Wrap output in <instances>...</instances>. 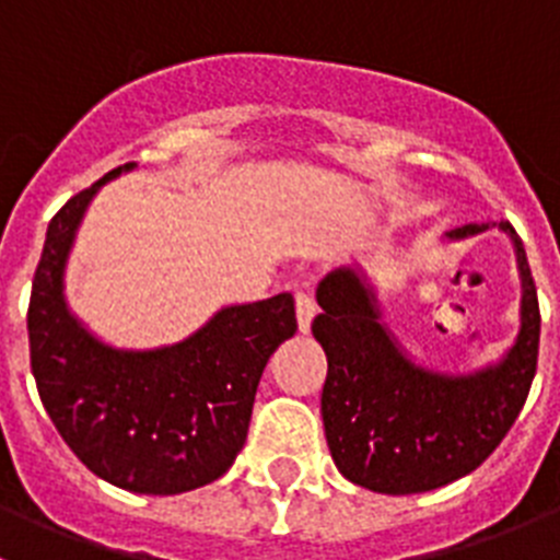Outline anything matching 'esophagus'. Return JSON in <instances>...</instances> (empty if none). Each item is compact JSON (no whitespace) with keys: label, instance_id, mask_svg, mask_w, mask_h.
<instances>
[{"label":"esophagus","instance_id":"1","mask_svg":"<svg viewBox=\"0 0 560 560\" xmlns=\"http://www.w3.org/2000/svg\"><path fill=\"white\" fill-rule=\"evenodd\" d=\"M294 303H296V325H300V334H308L311 323H314V316H316L314 296H311L308 291H296Z\"/></svg>","mask_w":560,"mask_h":560}]
</instances>
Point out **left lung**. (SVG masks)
<instances>
[{
	"instance_id": "obj_1",
	"label": "left lung",
	"mask_w": 560,
	"mask_h": 560,
	"mask_svg": "<svg viewBox=\"0 0 560 560\" xmlns=\"http://www.w3.org/2000/svg\"><path fill=\"white\" fill-rule=\"evenodd\" d=\"M502 230L522 277V328L508 353L474 373L415 364L384 323L359 269H334L316 285L323 314L311 330L328 355L323 423L341 477L375 493H423L471 474L491 457L522 412L538 361L536 283L522 237L508 221L465 224L446 241Z\"/></svg>"
}]
</instances>
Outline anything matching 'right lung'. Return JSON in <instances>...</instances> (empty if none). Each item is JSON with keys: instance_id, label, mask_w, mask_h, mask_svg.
<instances>
[{"instance_id": "right-lung-1", "label": "right lung", "mask_w": 560, "mask_h": 560, "mask_svg": "<svg viewBox=\"0 0 560 560\" xmlns=\"http://www.w3.org/2000/svg\"><path fill=\"white\" fill-rule=\"evenodd\" d=\"M133 167L108 171L49 221L30 294V368L49 420L89 471L126 491L171 497L235 463L266 361L296 334L294 296L226 305L165 348L97 339L69 311L63 271L89 201Z\"/></svg>"}]
</instances>
